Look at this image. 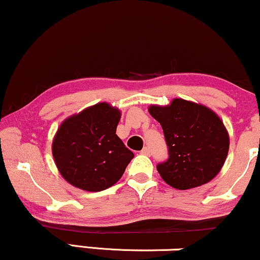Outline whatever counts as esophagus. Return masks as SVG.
<instances>
[{
	"mask_svg": "<svg viewBox=\"0 0 260 260\" xmlns=\"http://www.w3.org/2000/svg\"><path fill=\"white\" fill-rule=\"evenodd\" d=\"M141 154H143V155H150V150H149V148L148 147H144L142 150H141Z\"/></svg>",
	"mask_w": 260,
	"mask_h": 260,
	"instance_id": "obj_1",
	"label": "esophagus"
}]
</instances>
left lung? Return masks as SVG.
Segmentation results:
<instances>
[{
  "mask_svg": "<svg viewBox=\"0 0 260 260\" xmlns=\"http://www.w3.org/2000/svg\"><path fill=\"white\" fill-rule=\"evenodd\" d=\"M149 113L161 124L170 157L157 165L165 183L188 190L214 179L223 167L229 135L216 113L202 104L175 98L166 106L150 105Z\"/></svg>",
  "mask_w": 260,
  "mask_h": 260,
  "instance_id": "1",
  "label": "left lung"
}]
</instances>
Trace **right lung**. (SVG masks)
I'll use <instances>...</instances> for the list:
<instances>
[{
	"label": "right lung",
	"instance_id": "1",
	"mask_svg": "<svg viewBox=\"0 0 260 260\" xmlns=\"http://www.w3.org/2000/svg\"><path fill=\"white\" fill-rule=\"evenodd\" d=\"M120 110L99 103L64 119L52 141L53 160L70 185L106 190L122 178L134 153L117 136Z\"/></svg>",
	"mask_w": 260,
	"mask_h": 260
}]
</instances>
